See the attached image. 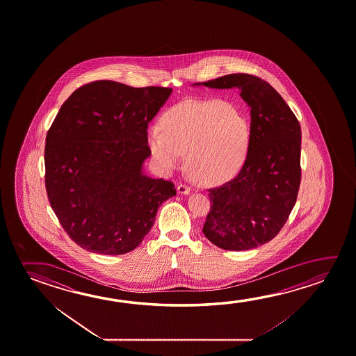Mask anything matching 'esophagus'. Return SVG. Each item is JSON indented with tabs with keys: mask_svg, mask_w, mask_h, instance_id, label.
I'll return each instance as SVG.
<instances>
[{
	"mask_svg": "<svg viewBox=\"0 0 356 356\" xmlns=\"http://www.w3.org/2000/svg\"><path fill=\"white\" fill-rule=\"evenodd\" d=\"M190 193H191V188L186 186V185H179L177 186V193L179 195H188Z\"/></svg>",
	"mask_w": 356,
	"mask_h": 356,
	"instance_id": "34e87169",
	"label": "esophagus"
}]
</instances>
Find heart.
<instances>
[{
    "label": "heart",
    "instance_id": "obj_1",
    "mask_svg": "<svg viewBox=\"0 0 356 356\" xmlns=\"http://www.w3.org/2000/svg\"><path fill=\"white\" fill-rule=\"evenodd\" d=\"M161 129L147 134L152 158L165 172L180 166L196 180L213 185L231 179L245 163L251 143V124L226 100H187L166 111Z\"/></svg>",
    "mask_w": 356,
    "mask_h": 356
}]
</instances>
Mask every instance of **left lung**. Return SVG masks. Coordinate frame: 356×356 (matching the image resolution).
<instances>
[{"mask_svg": "<svg viewBox=\"0 0 356 356\" xmlns=\"http://www.w3.org/2000/svg\"><path fill=\"white\" fill-rule=\"evenodd\" d=\"M212 89L238 88L251 109V143L237 176L209 190L206 238L227 251H245L273 239L297 201L302 130L280 94L251 74H228L195 83Z\"/></svg>", "mask_w": 356, "mask_h": 356, "instance_id": "obj_1", "label": "left lung"}]
</instances>
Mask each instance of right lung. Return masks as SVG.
<instances>
[{"label": "right lung", "instance_id": "right-lung-1", "mask_svg": "<svg viewBox=\"0 0 356 356\" xmlns=\"http://www.w3.org/2000/svg\"><path fill=\"white\" fill-rule=\"evenodd\" d=\"M171 92L97 81L60 106L46 138V190L62 227L83 250L133 251L159 207L175 196L172 182L143 171L152 155L147 125Z\"/></svg>", "mask_w": 356, "mask_h": 356}]
</instances>
